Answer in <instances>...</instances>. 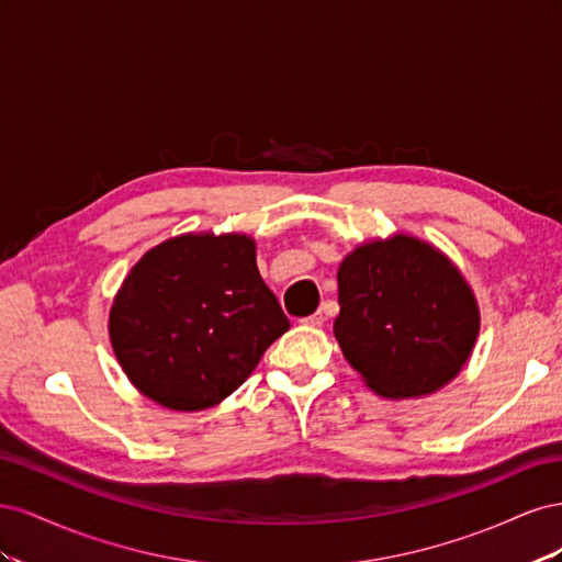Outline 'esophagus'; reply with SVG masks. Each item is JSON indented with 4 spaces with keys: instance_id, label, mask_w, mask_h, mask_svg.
Segmentation results:
<instances>
[{
    "instance_id": "obj_1",
    "label": "esophagus",
    "mask_w": 562,
    "mask_h": 562,
    "mask_svg": "<svg viewBox=\"0 0 562 562\" xmlns=\"http://www.w3.org/2000/svg\"><path fill=\"white\" fill-rule=\"evenodd\" d=\"M323 321H326V316H323L321 312H316V314H312V316H307V318H302L304 326H310V328H321Z\"/></svg>"
}]
</instances>
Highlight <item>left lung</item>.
Returning a JSON list of instances; mask_svg holds the SVG:
<instances>
[{
    "mask_svg": "<svg viewBox=\"0 0 562 562\" xmlns=\"http://www.w3.org/2000/svg\"><path fill=\"white\" fill-rule=\"evenodd\" d=\"M333 333L349 366L382 398H422L469 363L481 310L448 255L396 232L368 239L337 267Z\"/></svg>",
    "mask_w": 562,
    "mask_h": 562,
    "instance_id": "1",
    "label": "left lung"
}]
</instances>
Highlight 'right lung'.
<instances>
[{
  "mask_svg": "<svg viewBox=\"0 0 562 562\" xmlns=\"http://www.w3.org/2000/svg\"><path fill=\"white\" fill-rule=\"evenodd\" d=\"M244 232H187L149 248L131 267L108 333L128 382L176 413H196L234 394L291 323Z\"/></svg>",
  "mask_w": 562,
  "mask_h": 562,
  "instance_id": "right-lung-1",
  "label": "right lung"
}]
</instances>
